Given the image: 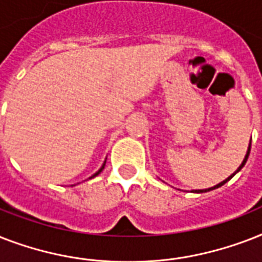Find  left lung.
<instances>
[{"label": "left lung", "instance_id": "8db88e82", "mask_svg": "<svg viewBox=\"0 0 262 262\" xmlns=\"http://www.w3.org/2000/svg\"><path fill=\"white\" fill-rule=\"evenodd\" d=\"M250 145H252V144H249V148H248V152H246V156H245V159H244V162H242V164H241L239 167H238V170H236L235 172H234V174H231L230 175V177H228L227 179H224L223 182H220V183H217V185H215V186L213 187H209V189H201V190H191L193 191V193H205V191H209V190H213V189H217V187H220V186H223L224 183L226 182H228V181H230V179L232 178V177H234V175L236 174V172L238 171H241V168L244 167L245 166V163H246V162H248V158H249V154H250Z\"/></svg>", "mask_w": 262, "mask_h": 262}]
</instances>
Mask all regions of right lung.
Returning a JSON list of instances; mask_svg holds the SVG:
<instances>
[{
    "mask_svg": "<svg viewBox=\"0 0 262 262\" xmlns=\"http://www.w3.org/2000/svg\"><path fill=\"white\" fill-rule=\"evenodd\" d=\"M104 166H106V162H104V163H103V166H102V167L99 168V171H96V172H95L94 175H92V177H90V179H91V178H95V177H96V175H99V174H100V172H102V170H103V168H104Z\"/></svg>",
    "mask_w": 262,
    "mask_h": 262,
    "instance_id": "1",
    "label": "right lung"
}]
</instances>
